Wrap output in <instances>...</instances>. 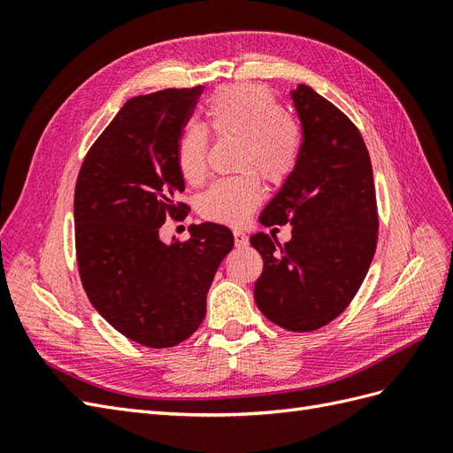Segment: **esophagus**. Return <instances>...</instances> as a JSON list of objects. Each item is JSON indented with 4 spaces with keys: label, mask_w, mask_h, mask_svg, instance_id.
<instances>
[{
    "label": "esophagus",
    "mask_w": 453,
    "mask_h": 453,
    "mask_svg": "<svg viewBox=\"0 0 453 453\" xmlns=\"http://www.w3.org/2000/svg\"><path fill=\"white\" fill-rule=\"evenodd\" d=\"M234 242H236V248H245V245L250 243V238L245 236L242 230H234Z\"/></svg>",
    "instance_id": "esophagus-1"
}]
</instances>
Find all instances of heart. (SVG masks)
<instances>
[{"label":"heart","instance_id":"obj_1","mask_svg":"<svg viewBox=\"0 0 453 453\" xmlns=\"http://www.w3.org/2000/svg\"><path fill=\"white\" fill-rule=\"evenodd\" d=\"M205 115L219 138H240L238 175L217 180L198 200L200 213L215 223L242 225L263 200L260 173L270 183H283L295 172L303 153V130L281 111V105L263 85H228L217 88ZM208 130L187 125L177 140L175 160L183 180L198 185L208 173Z\"/></svg>","mask_w":453,"mask_h":453}]
</instances>
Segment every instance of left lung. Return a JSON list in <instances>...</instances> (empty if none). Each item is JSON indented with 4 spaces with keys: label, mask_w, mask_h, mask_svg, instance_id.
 Masks as SVG:
<instances>
[{
    "label": "left lung",
    "mask_w": 453,
    "mask_h": 453,
    "mask_svg": "<svg viewBox=\"0 0 453 453\" xmlns=\"http://www.w3.org/2000/svg\"><path fill=\"white\" fill-rule=\"evenodd\" d=\"M303 125L298 166L258 221L291 223V240L257 232L251 245L265 260L255 303L293 333L318 331L357 295L378 242L372 164L353 122L306 85L291 90Z\"/></svg>",
    "instance_id": "8db88e82"
}]
</instances>
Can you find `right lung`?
Wrapping results in <instances>:
<instances>
[{
    "label": "right lung",
    "instance_id": "1",
    "mask_svg": "<svg viewBox=\"0 0 453 453\" xmlns=\"http://www.w3.org/2000/svg\"><path fill=\"white\" fill-rule=\"evenodd\" d=\"M202 87L135 96L87 153L75 185V251L90 304L120 334L147 348H172L193 334L221 260L234 245L215 223L190 226L187 242L158 230L185 181L177 140Z\"/></svg>",
    "mask_w": 453,
    "mask_h": 453
}]
</instances>
